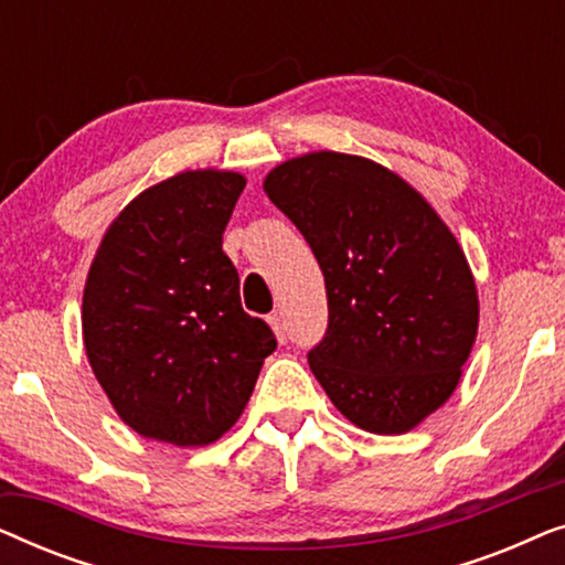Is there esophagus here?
<instances>
[{
  "label": "esophagus",
  "mask_w": 565,
  "mask_h": 565,
  "mask_svg": "<svg viewBox=\"0 0 565 565\" xmlns=\"http://www.w3.org/2000/svg\"><path fill=\"white\" fill-rule=\"evenodd\" d=\"M267 321H269V327H273V331L277 334V339H280V342H285V323H282V316H280V313H269Z\"/></svg>",
  "instance_id": "esophagus-1"
}]
</instances>
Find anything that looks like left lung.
Returning <instances> with one entry per match:
<instances>
[{"mask_svg":"<svg viewBox=\"0 0 565 565\" xmlns=\"http://www.w3.org/2000/svg\"><path fill=\"white\" fill-rule=\"evenodd\" d=\"M265 192L327 282V334L308 352L316 381L360 429H414L450 398L478 331L476 282L450 228L412 184L350 153L285 161Z\"/></svg>","mask_w":565,"mask_h":565,"instance_id":"8db88e82","label":"left lung"}]
</instances>
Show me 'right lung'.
Returning <instances> with one entry per match:
<instances>
[{
    "mask_svg": "<svg viewBox=\"0 0 565 565\" xmlns=\"http://www.w3.org/2000/svg\"><path fill=\"white\" fill-rule=\"evenodd\" d=\"M246 180L182 172L126 205L99 244L82 329L99 385L138 435L211 445L249 401L273 329L242 308L223 231Z\"/></svg>",
    "mask_w": 565,
    "mask_h": 565,
    "instance_id": "1",
    "label": "right lung"
}]
</instances>
